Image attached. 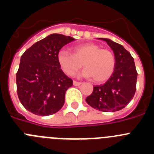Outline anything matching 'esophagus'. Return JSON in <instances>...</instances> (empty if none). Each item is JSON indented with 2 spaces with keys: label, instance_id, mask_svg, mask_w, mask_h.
<instances>
[{
  "label": "esophagus",
  "instance_id": "34e87169",
  "mask_svg": "<svg viewBox=\"0 0 154 154\" xmlns=\"http://www.w3.org/2000/svg\"><path fill=\"white\" fill-rule=\"evenodd\" d=\"M81 82H76V81H73V85H75V86H79V85H81Z\"/></svg>",
  "mask_w": 154,
  "mask_h": 154
}]
</instances>
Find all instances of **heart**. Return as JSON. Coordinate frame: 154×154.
I'll list each match as a JSON object with an SVG mask.
<instances>
[{"mask_svg":"<svg viewBox=\"0 0 154 154\" xmlns=\"http://www.w3.org/2000/svg\"><path fill=\"white\" fill-rule=\"evenodd\" d=\"M57 60L65 74L73 75L82 66L85 68L81 75L93 78L96 82L108 80L116 67L113 53L108 49H102L94 43L79 45L74 48V55L66 49H61L57 54Z\"/></svg>","mask_w":154,"mask_h":154,"instance_id":"1","label":"heart"}]
</instances>
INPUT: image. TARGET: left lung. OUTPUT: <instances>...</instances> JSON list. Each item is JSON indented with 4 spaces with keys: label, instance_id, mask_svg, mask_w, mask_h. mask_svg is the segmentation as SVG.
Listing matches in <instances>:
<instances>
[{
    "label": "left lung",
    "instance_id": "left-lung-1",
    "mask_svg": "<svg viewBox=\"0 0 154 154\" xmlns=\"http://www.w3.org/2000/svg\"><path fill=\"white\" fill-rule=\"evenodd\" d=\"M111 48L116 58V67L108 81L93 87V92L85 99L88 104L103 112H116L124 108L136 92L137 72L134 59L123 45L109 38H98Z\"/></svg>",
    "mask_w": 154,
    "mask_h": 154
}]
</instances>
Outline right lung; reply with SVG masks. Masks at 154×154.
<instances>
[{
  "label": "right lung",
  "mask_w": 154,
  "mask_h": 154,
  "mask_svg": "<svg viewBox=\"0 0 154 154\" xmlns=\"http://www.w3.org/2000/svg\"><path fill=\"white\" fill-rule=\"evenodd\" d=\"M75 40L70 36L51 34L24 51L16 75L17 92L24 107L38 116H49L62 109L65 92L72 80L62 72L58 51Z\"/></svg>",
  "instance_id": "1"
}]
</instances>
